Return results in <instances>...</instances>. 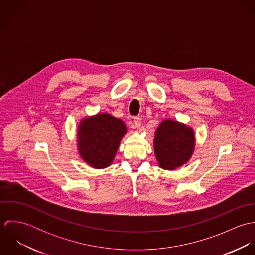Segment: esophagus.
I'll use <instances>...</instances> for the list:
<instances>
[{
    "label": "esophagus",
    "mask_w": 255,
    "mask_h": 255,
    "mask_svg": "<svg viewBox=\"0 0 255 255\" xmlns=\"http://www.w3.org/2000/svg\"><path fill=\"white\" fill-rule=\"evenodd\" d=\"M141 124H142V121H141V118H139V117H137V118H135L134 119V126H135V128H140V127H141Z\"/></svg>",
    "instance_id": "34e87169"
}]
</instances>
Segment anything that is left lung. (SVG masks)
<instances>
[{
	"label": "left lung",
	"mask_w": 255,
	"mask_h": 255,
	"mask_svg": "<svg viewBox=\"0 0 255 255\" xmlns=\"http://www.w3.org/2000/svg\"><path fill=\"white\" fill-rule=\"evenodd\" d=\"M196 138L191 127L173 119H164L156 128L153 144L157 164L168 171L186 164L195 148Z\"/></svg>",
	"instance_id": "8db88e82"
}]
</instances>
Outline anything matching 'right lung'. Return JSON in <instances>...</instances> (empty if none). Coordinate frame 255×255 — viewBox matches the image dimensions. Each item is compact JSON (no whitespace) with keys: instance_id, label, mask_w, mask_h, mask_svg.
Listing matches in <instances>:
<instances>
[{"instance_id":"right-lung-1","label":"right lung","mask_w":255,"mask_h":255,"mask_svg":"<svg viewBox=\"0 0 255 255\" xmlns=\"http://www.w3.org/2000/svg\"><path fill=\"white\" fill-rule=\"evenodd\" d=\"M127 133L125 122L109 113L86 116L80 120L76 129L77 152L91 168H107Z\"/></svg>"}]
</instances>
